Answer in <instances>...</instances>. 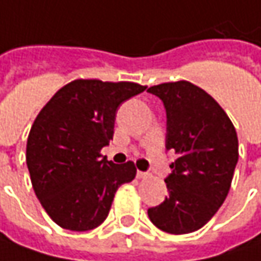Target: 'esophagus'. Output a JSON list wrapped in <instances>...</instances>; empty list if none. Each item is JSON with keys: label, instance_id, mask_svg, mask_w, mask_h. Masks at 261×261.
<instances>
[{"label": "esophagus", "instance_id": "esophagus-1", "mask_svg": "<svg viewBox=\"0 0 261 261\" xmlns=\"http://www.w3.org/2000/svg\"><path fill=\"white\" fill-rule=\"evenodd\" d=\"M147 176H149V174L145 173V171H137V178H146Z\"/></svg>", "mask_w": 261, "mask_h": 261}]
</instances>
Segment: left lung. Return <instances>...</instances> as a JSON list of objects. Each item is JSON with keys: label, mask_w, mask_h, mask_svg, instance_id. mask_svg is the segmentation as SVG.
Returning <instances> with one entry per match:
<instances>
[{"label": "left lung", "mask_w": 261, "mask_h": 261, "mask_svg": "<svg viewBox=\"0 0 261 261\" xmlns=\"http://www.w3.org/2000/svg\"><path fill=\"white\" fill-rule=\"evenodd\" d=\"M167 112V150L178 155L165 178L168 196L147 210L150 222L173 235L201 229L224 202L238 162L237 130L222 106L188 81L147 88Z\"/></svg>", "instance_id": "1"}]
</instances>
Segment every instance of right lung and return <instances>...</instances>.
I'll use <instances>...</instances> for the list:
<instances>
[{"instance_id": "1", "label": "right lung", "mask_w": 261, "mask_h": 261, "mask_svg": "<svg viewBox=\"0 0 261 261\" xmlns=\"http://www.w3.org/2000/svg\"><path fill=\"white\" fill-rule=\"evenodd\" d=\"M145 90L127 81L75 80L35 118L26 164L41 205L60 227L85 232L100 226L116 189L136 177L134 162L114 164L100 150L114 137L119 105Z\"/></svg>"}]
</instances>
